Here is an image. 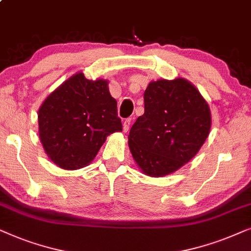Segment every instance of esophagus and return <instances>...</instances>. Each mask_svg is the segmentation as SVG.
<instances>
[{
    "label": "esophagus",
    "instance_id": "esophagus-1",
    "mask_svg": "<svg viewBox=\"0 0 251 251\" xmlns=\"http://www.w3.org/2000/svg\"><path fill=\"white\" fill-rule=\"evenodd\" d=\"M131 123H132V118H127L124 120L123 123V129L124 132H127L129 129V126H131Z\"/></svg>",
    "mask_w": 251,
    "mask_h": 251
}]
</instances>
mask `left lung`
I'll return each instance as SVG.
<instances>
[{
  "label": "left lung",
  "mask_w": 251,
  "mask_h": 251,
  "mask_svg": "<svg viewBox=\"0 0 251 251\" xmlns=\"http://www.w3.org/2000/svg\"><path fill=\"white\" fill-rule=\"evenodd\" d=\"M145 113L132 126L128 146L141 171L163 176L188 163L208 138L211 113L186 79L151 81L143 94Z\"/></svg>",
  "instance_id": "8db88e82"
}]
</instances>
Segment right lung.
Wrapping results in <instances>:
<instances>
[{"label":"right lung","instance_id":"right-lung-1","mask_svg":"<svg viewBox=\"0 0 251 251\" xmlns=\"http://www.w3.org/2000/svg\"><path fill=\"white\" fill-rule=\"evenodd\" d=\"M39 136L50 159L64 170L88 165L106 136L123 131L108 81L76 73L55 89L39 109Z\"/></svg>","mask_w":251,"mask_h":251}]
</instances>
